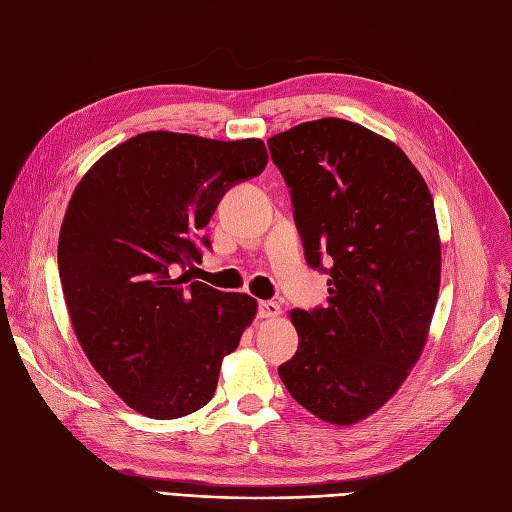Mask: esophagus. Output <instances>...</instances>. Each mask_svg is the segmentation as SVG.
<instances>
[{
  "label": "esophagus",
  "mask_w": 512,
  "mask_h": 512,
  "mask_svg": "<svg viewBox=\"0 0 512 512\" xmlns=\"http://www.w3.org/2000/svg\"><path fill=\"white\" fill-rule=\"evenodd\" d=\"M282 314V307L280 305H277L275 301H260L258 303V316L260 318H277V316H280Z\"/></svg>",
  "instance_id": "obj_1"
}]
</instances>
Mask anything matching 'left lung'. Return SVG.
<instances>
[{
	"mask_svg": "<svg viewBox=\"0 0 512 512\" xmlns=\"http://www.w3.org/2000/svg\"><path fill=\"white\" fill-rule=\"evenodd\" d=\"M267 145L307 265L331 275L327 307L290 312L299 348L280 378L320 421L359 423L397 393L427 342L442 267L433 198L406 153L359 123L305 121Z\"/></svg>",
	"mask_w": 512,
	"mask_h": 512,
	"instance_id": "8db88e82",
	"label": "left lung"
}]
</instances>
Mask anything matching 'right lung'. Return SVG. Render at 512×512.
<instances>
[{
	"label": "right lung",
	"instance_id": "1",
	"mask_svg": "<svg viewBox=\"0 0 512 512\" xmlns=\"http://www.w3.org/2000/svg\"><path fill=\"white\" fill-rule=\"evenodd\" d=\"M260 138L143 132L74 188L57 265L76 339L126 404L168 421L207 406L258 303L194 282L222 196L265 170Z\"/></svg>",
	"mask_w": 512,
	"mask_h": 512
}]
</instances>
